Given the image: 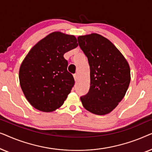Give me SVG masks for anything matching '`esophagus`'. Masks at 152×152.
I'll return each mask as SVG.
<instances>
[{
    "label": "esophagus",
    "mask_w": 152,
    "mask_h": 152,
    "mask_svg": "<svg viewBox=\"0 0 152 152\" xmlns=\"http://www.w3.org/2000/svg\"><path fill=\"white\" fill-rule=\"evenodd\" d=\"M73 77H74L75 80V81L77 80V79H78V75H77V73H75L73 75Z\"/></svg>",
    "instance_id": "esophagus-1"
}]
</instances>
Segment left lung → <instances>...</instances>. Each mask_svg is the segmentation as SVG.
Segmentation results:
<instances>
[{"label":"left lung","mask_w":152,"mask_h":152,"mask_svg":"<svg viewBox=\"0 0 152 152\" xmlns=\"http://www.w3.org/2000/svg\"><path fill=\"white\" fill-rule=\"evenodd\" d=\"M77 40L90 66L91 86L81 101L88 111L105 115L117 107L127 91L129 66L117 48L101 35L80 36Z\"/></svg>","instance_id":"1"}]
</instances>
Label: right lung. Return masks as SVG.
<instances>
[{
    "instance_id": "obj_1",
    "label": "right lung",
    "mask_w": 152,
    "mask_h": 152,
    "mask_svg": "<svg viewBox=\"0 0 152 152\" xmlns=\"http://www.w3.org/2000/svg\"><path fill=\"white\" fill-rule=\"evenodd\" d=\"M72 35L53 32L39 41L22 62L19 81L25 96L35 109L44 112L63 104L75 85L67 70L66 52L78 45Z\"/></svg>"
}]
</instances>
